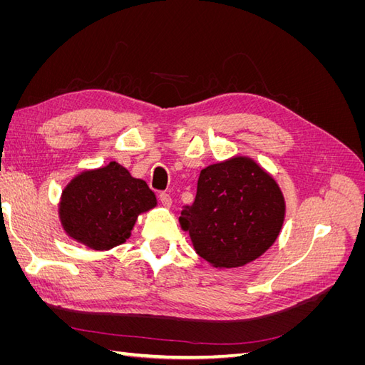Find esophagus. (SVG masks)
I'll list each match as a JSON object with an SVG mask.
<instances>
[{"label": "esophagus", "mask_w": 365, "mask_h": 365, "mask_svg": "<svg viewBox=\"0 0 365 365\" xmlns=\"http://www.w3.org/2000/svg\"><path fill=\"white\" fill-rule=\"evenodd\" d=\"M160 201H161V204L164 205V207H170L172 205V196L169 195V193H165V192H163V193H160Z\"/></svg>", "instance_id": "esophagus-1"}]
</instances>
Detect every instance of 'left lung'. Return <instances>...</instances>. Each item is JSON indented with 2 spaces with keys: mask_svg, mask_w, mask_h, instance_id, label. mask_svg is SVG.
<instances>
[{
  "mask_svg": "<svg viewBox=\"0 0 365 365\" xmlns=\"http://www.w3.org/2000/svg\"><path fill=\"white\" fill-rule=\"evenodd\" d=\"M284 212L272 176L254 160L235 157L201 170L195 202L182 208L180 224L212 267L237 268L269 250Z\"/></svg>",
  "mask_w": 365,
  "mask_h": 365,
  "instance_id": "obj_1",
  "label": "left lung"
}]
</instances>
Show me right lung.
<instances>
[{
  "label": "right lung",
  "instance_id": "obj_1",
  "mask_svg": "<svg viewBox=\"0 0 365 365\" xmlns=\"http://www.w3.org/2000/svg\"><path fill=\"white\" fill-rule=\"evenodd\" d=\"M157 205L146 181L130 176L111 161L105 168L85 170L67 184L59 219L71 239L96 251H106L129 239L137 217Z\"/></svg>",
  "mask_w": 365,
  "mask_h": 365
}]
</instances>
